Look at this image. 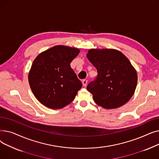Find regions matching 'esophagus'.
Segmentation results:
<instances>
[{"label": "esophagus", "instance_id": "1", "mask_svg": "<svg viewBox=\"0 0 159 159\" xmlns=\"http://www.w3.org/2000/svg\"><path fill=\"white\" fill-rule=\"evenodd\" d=\"M87 84H88V80H86V79L82 80V84H83V86H84V87H86L87 86Z\"/></svg>", "mask_w": 159, "mask_h": 159}]
</instances>
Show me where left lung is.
<instances>
[{
    "instance_id": "left-lung-1",
    "label": "left lung",
    "mask_w": 159,
    "mask_h": 159,
    "mask_svg": "<svg viewBox=\"0 0 159 159\" xmlns=\"http://www.w3.org/2000/svg\"><path fill=\"white\" fill-rule=\"evenodd\" d=\"M98 75L87 86L94 101L106 109L126 104L135 93L137 74L128 58L113 49H91L86 55Z\"/></svg>"
}]
</instances>
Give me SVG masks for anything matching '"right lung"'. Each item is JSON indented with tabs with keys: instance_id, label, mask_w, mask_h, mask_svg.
I'll list each match as a JSON object with an SVG mask.
<instances>
[{
	"instance_id": "obj_1",
	"label": "right lung",
	"mask_w": 159,
	"mask_h": 159,
	"mask_svg": "<svg viewBox=\"0 0 159 159\" xmlns=\"http://www.w3.org/2000/svg\"><path fill=\"white\" fill-rule=\"evenodd\" d=\"M80 52L77 48L55 46L40 53L28 75L33 93L51 109H61L70 104L82 84L70 66Z\"/></svg>"
}]
</instances>
